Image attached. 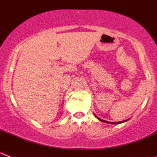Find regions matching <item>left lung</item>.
Masks as SVG:
<instances>
[{"label":"left lung","mask_w":157,"mask_h":157,"mask_svg":"<svg viewBox=\"0 0 157 157\" xmlns=\"http://www.w3.org/2000/svg\"><path fill=\"white\" fill-rule=\"evenodd\" d=\"M94 115L95 116V117L97 118V119H98V120H100V121L101 122H104V123H111V124H120V123H124V122L127 121V120H123V121H120V122H109V121H106V120H101V119H100L99 117H98V116H96L95 113H94Z\"/></svg>","instance_id":"1"}]
</instances>
